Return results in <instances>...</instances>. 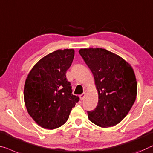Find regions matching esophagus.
<instances>
[{
  "label": "esophagus",
  "mask_w": 153,
  "mask_h": 153,
  "mask_svg": "<svg viewBox=\"0 0 153 153\" xmlns=\"http://www.w3.org/2000/svg\"><path fill=\"white\" fill-rule=\"evenodd\" d=\"M85 92H83V94H81L79 96L80 99H81V100H83V98H85Z\"/></svg>",
  "instance_id": "1"
}]
</instances>
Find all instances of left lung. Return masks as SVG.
<instances>
[{
    "instance_id": "8db88e82",
    "label": "left lung",
    "mask_w": 153,
    "mask_h": 153,
    "mask_svg": "<svg viewBox=\"0 0 153 153\" xmlns=\"http://www.w3.org/2000/svg\"><path fill=\"white\" fill-rule=\"evenodd\" d=\"M79 53L94 77L98 94L89 120L100 127L116 125L125 117L137 96V81L128 63L104 48H81Z\"/></svg>"
}]
</instances>
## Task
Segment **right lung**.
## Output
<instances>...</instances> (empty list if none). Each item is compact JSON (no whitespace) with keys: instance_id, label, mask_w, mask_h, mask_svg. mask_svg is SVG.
<instances>
[{"instance_id":"add662e5","label":"right lung","mask_w":153,"mask_h":153,"mask_svg":"<svg viewBox=\"0 0 153 153\" xmlns=\"http://www.w3.org/2000/svg\"><path fill=\"white\" fill-rule=\"evenodd\" d=\"M74 56V49L54 51L42 58L28 74L24 88L25 106L42 128L60 127L79 102L78 96L72 94L65 75Z\"/></svg>"}]
</instances>
